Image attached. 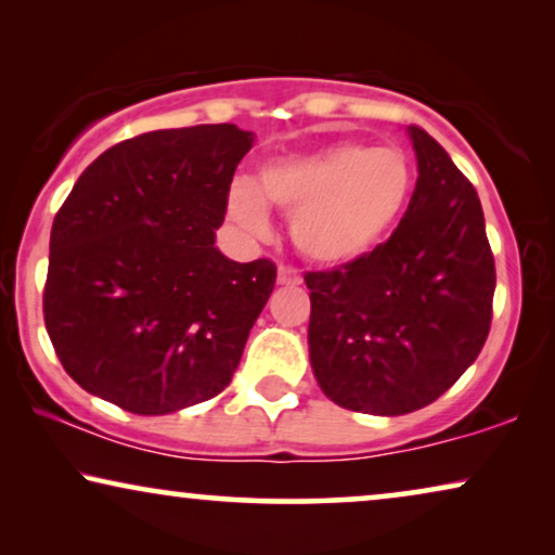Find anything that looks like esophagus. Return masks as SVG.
<instances>
[{"instance_id": "1", "label": "esophagus", "mask_w": 555, "mask_h": 555, "mask_svg": "<svg viewBox=\"0 0 555 555\" xmlns=\"http://www.w3.org/2000/svg\"><path fill=\"white\" fill-rule=\"evenodd\" d=\"M300 283H302V278H300L298 270L291 268V264H280V268H278V285L293 287V285H300Z\"/></svg>"}]
</instances>
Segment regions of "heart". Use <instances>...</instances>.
<instances>
[{
	"label": "heart",
	"mask_w": 555,
	"mask_h": 555,
	"mask_svg": "<svg viewBox=\"0 0 555 555\" xmlns=\"http://www.w3.org/2000/svg\"><path fill=\"white\" fill-rule=\"evenodd\" d=\"M414 194V166L397 146L333 143L264 164L237 181L227 215L242 232H270L268 204L291 215L295 247L318 264H348L389 240Z\"/></svg>",
	"instance_id": "obj_1"
}]
</instances>
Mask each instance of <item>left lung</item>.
<instances>
[{
  "mask_svg": "<svg viewBox=\"0 0 555 555\" xmlns=\"http://www.w3.org/2000/svg\"><path fill=\"white\" fill-rule=\"evenodd\" d=\"M401 222L361 260L308 272L310 366L351 412L397 416L442 397L482 351L495 260L475 186L420 126Z\"/></svg>",
  "mask_w": 555,
  "mask_h": 555,
  "instance_id": "8db88e82",
  "label": "left lung"
}]
</instances>
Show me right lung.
<instances>
[{
    "instance_id": "obj_1",
    "label": "right lung",
    "mask_w": 555,
    "mask_h": 555,
    "mask_svg": "<svg viewBox=\"0 0 555 555\" xmlns=\"http://www.w3.org/2000/svg\"><path fill=\"white\" fill-rule=\"evenodd\" d=\"M255 135L234 124L141 133L80 173L55 215L44 328L73 382L171 414L232 382L278 270L215 240Z\"/></svg>"
}]
</instances>
